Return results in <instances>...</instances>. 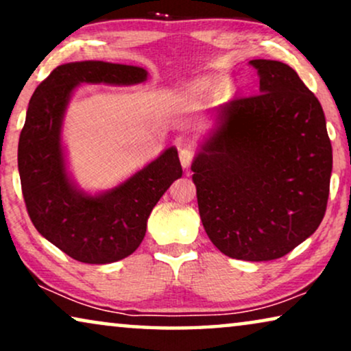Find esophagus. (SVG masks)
Wrapping results in <instances>:
<instances>
[{
	"mask_svg": "<svg viewBox=\"0 0 351 351\" xmlns=\"http://www.w3.org/2000/svg\"><path fill=\"white\" fill-rule=\"evenodd\" d=\"M179 158L184 169H190L191 161L195 158V150L190 145H186V143H179Z\"/></svg>",
	"mask_w": 351,
	"mask_h": 351,
	"instance_id": "esophagus-1",
	"label": "esophagus"
}]
</instances>
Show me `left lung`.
I'll list each match as a JSON object with an SVG mask.
<instances>
[{
    "instance_id": "obj_1",
    "label": "left lung",
    "mask_w": 351,
    "mask_h": 351,
    "mask_svg": "<svg viewBox=\"0 0 351 351\" xmlns=\"http://www.w3.org/2000/svg\"><path fill=\"white\" fill-rule=\"evenodd\" d=\"M258 93L214 110L191 171L203 227L225 256L275 261L319 227L332 147L319 100L295 70L256 59Z\"/></svg>"
}]
</instances>
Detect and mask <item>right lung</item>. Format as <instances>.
<instances>
[{
    "label": "right lung",
    "mask_w": 351,
    "mask_h": 351,
    "mask_svg": "<svg viewBox=\"0 0 351 351\" xmlns=\"http://www.w3.org/2000/svg\"><path fill=\"white\" fill-rule=\"evenodd\" d=\"M147 70L102 60L59 65L38 86L19 138V174L33 225L60 251L83 263H112L141 246L147 220L165 191L182 177L176 147L102 193L80 190L66 172L62 124L80 84H138Z\"/></svg>",
    "instance_id": "right-lung-1"
}]
</instances>
